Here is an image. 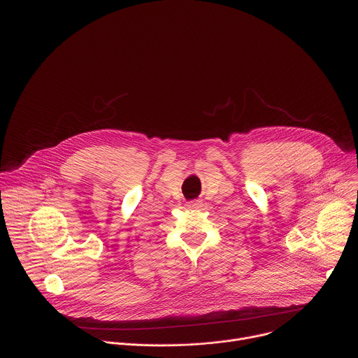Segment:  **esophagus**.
Returning a JSON list of instances; mask_svg holds the SVG:
<instances>
[{"label":"esophagus","mask_w":358,"mask_h":358,"mask_svg":"<svg viewBox=\"0 0 358 358\" xmlns=\"http://www.w3.org/2000/svg\"><path fill=\"white\" fill-rule=\"evenodd\" d=\"M201 207H202V202H201L199 199L189 201V202L187 203V208H188V210H198V208H201Z\"/></svg>","instance_id":"esophagus-1"}]
</instances>
